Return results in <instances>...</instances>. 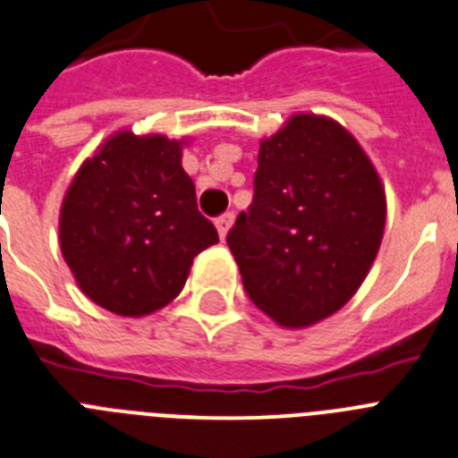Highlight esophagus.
<instances>
[{"label": "esophagus", "instance_id": "obj_1", "mask_svg": "<svg viewBox=\"0 0 458 458\" xmlns=\"http://www.w3.org/2000/svg\"><path fill=\"white\" fill-rule=\"evenodd\" d=\"M233 225V213H222L217 220H215V226H217V233H220V238L226 236V232H229V226Z\"/></svg>", "mask_w": 458, "mask_h": 458}]
</instances>
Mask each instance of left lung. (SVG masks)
<instances>
[{
  "label": "left lung",
  "instance_id": "8db88e82",
  "mask_svg": "<svg viewBox=\"0 0 458 458\" xmlns=\"http://www.w3.org/2000/svg\"><path fill=\"white\" fill-rule=\"evenodd\" d=\"M255 194L226 233L250 301L283 327L343 308L385 232V190L354 136L301 113L261 140Z\"/></svg>",
  "mask_w": 458,
  "mask_h": 458
}]
</instances>
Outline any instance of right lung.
<instances>
[{
  "label": "right lung",
  "instance_id": "1",
  "mask_svg": "<svg viewBox=\"0 0 458 458\" xmlns=\"http://www.w3.org/2000/svg\"><path fill=\"white\" fill-rule=\"evenodd\" d=\"M217 243L181 166V143L120 131L81 166L60 215L76 283L101 308L140 318L181 294L191 259Z\"/></svg>",
  "mask_w": 458,
  "mask_h": 458
}]
</instances>
